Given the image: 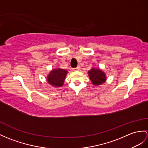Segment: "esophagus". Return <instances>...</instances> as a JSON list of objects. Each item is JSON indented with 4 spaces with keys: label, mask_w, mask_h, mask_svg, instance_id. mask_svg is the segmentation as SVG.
<instances>
[{
    "label": "esophagus",
    "mask_w": 148,
    "mask_h": 148,
    "mask_svg": "<svg viewBox=\"0 0 148 148\" xmlns=\"http://www.w3.org/2000/svg\"><path fill=\"white\" fill-rule=\"evenodd\" d=\"M80 66H78L77 68H73V71H79L80 70Z\"/></svg>",
    "instance_id": "1"
}]
</instances>
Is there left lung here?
Wrapping results in <instances>:
<instances>
[{"label":"left lung","mask_w":148,"mask_h":148,"mask_svg":"<svg viewBox=\"0 0 148 148\" xmlns=\"http://www.w3.org/2000/svg\"><path fill=\"white\" fill-rule=\"evenodd\" d=\"M88 74L93 85L99 86L104 84L106 82V75L100 68H92L88 71Z\"/></svg>","instance_id":"obj_1"}]
</instances>
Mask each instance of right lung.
<instances>
[{"instance_id": "1", "label": "right lung", "mask_w": 148, "mask_h": 148, "mask_svg": "<svg viewBox=\"0 0 148 148\" xmlns=\"http://www.w3.org/2000/svg\"><path fill=\"white\" fill-rule=\"evenodd\" d=\"M67 73L68 71L65 69H62L60 68L53 69L47 76L46 81L50 85L55 86L56 88L62 87L64 84Z\"/></svg>"}]
</instances>
